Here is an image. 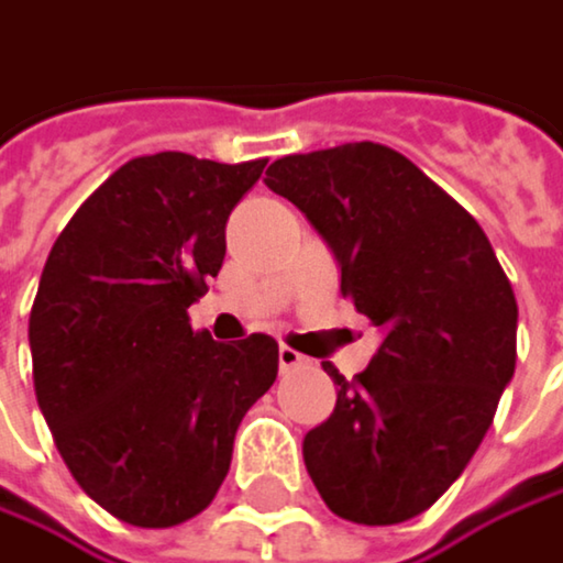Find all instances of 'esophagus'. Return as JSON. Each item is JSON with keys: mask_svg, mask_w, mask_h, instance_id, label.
<instances>
[{"mask_svg": "<svg viewBox=\"0 0 563 563\" xmlns=\"http://www.w3.org/2000/svg\"><path fill=\"white\" fill-rule=\"evenodd\" d=\"M297 366H307V356H300L297 350L290 346H279V373H290Z\"/></svg>", "mask_w": 563, "mask_h": 563, "instance_id": "34e87169", "label": "esophagus"}]
</instances>
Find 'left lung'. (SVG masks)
Listing matches in <instances>:
<instances>
[{"mask_svg":"<svg viewBox=\"0 0 563 563\" xmlns=\"http://www.w3.org/2000/svg\"><path fill=\"white\" fill-rule=\"evenodd\" d=\"M340 263V290L383 330L333 416L303 439L327 508L399 525L432 508L482 445L515 376L518 303L478 220L406 154L356 141L269 164Z\"/></svg>","mask_w":563,"mask_h":563,"instance_id":"1","label":"left lung"}]
</instances>
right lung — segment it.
Listing matches in <instances>:
<instances>
[{"label":"right lung","instance_id":"right-lung-1","mask_svg":"<svg viewBox=\"0 0 563 563\" xmlns=\"http://www.w3.org/2000/svg\"><path fill=\"white\" fill-rule=\"evenodd\" d=\"M263 167L184 151L134 157L45 260L29 317L35 399L85 495L134 528H170L213 501L240 419L276 379L273 336L227 346L187 317Z\"/></svg>","mask_w":563,"mask_h":563}]
</instances>
